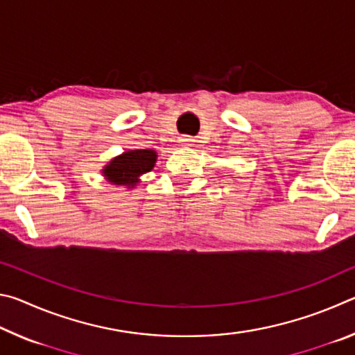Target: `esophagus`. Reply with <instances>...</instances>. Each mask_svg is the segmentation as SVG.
Instances as JSON below:
<instances>
[{
  "mask_svg": "<svg viewBox=\"0 0 355 355\" xmlns=\"http://www.w3.org/2000/svg\"><path fill=\"white\" fill-rule=\"evenodd\" d=\"M192 142H194V139H192L191 136H180V144H182V146H184V147H191L192 146Z\"/></svg>",
  "mask_w": 355,
  "mask_h": 355,
  "instance_id": "obj_1",
  "label": "esophagus"
}]
</instances>
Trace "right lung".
<instances>
[{"label": "right lung", "mask_w": 355, "mask_h": 355, "mask_svg": "<svg viewBox=\"0 0 355 355\" xmlns=\"http://www.w3.org/2000/svg\"><path fill=\"white\" fill-rule=\"evenodd\" d=\"M156 153L153 150H130L114 158L105 167V177L114 184H127L133 188L137 177L153 169Z\"/></svg>", "instance_id": "right-lung-1"}]
</instances>
